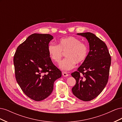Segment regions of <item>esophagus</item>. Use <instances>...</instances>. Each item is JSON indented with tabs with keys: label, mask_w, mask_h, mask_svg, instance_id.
Wrapping results in <instances>:
<instances>
[{
	"label": "esophagus",
	"mask_w": 122,
	"mask_h": 122,
	"mask_svg": "<svg viewBox=\"0 0 122 122\" xmlns=\"http://www.w3.org/2000/svg\"><path fill=\"white\" fill-rule=\"evenodd\" d=\"M62 74L64 77H67V76H69L67 72H62Z\"/></svg>",
	"instance_id": "1"
}]
</instances>
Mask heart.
<instances>
[{"mask_svg":"<svg viewBox=\"0 0 122 122\" xmlns=\"http://www.w3.org/2000/svg\"><path fill=\"white\" fill-rule=\"evenodd\" d=\"M48 52L53 61L58 63L62 56V52L66 53L67 58L64 59L59 65L60 69L64 71L73 69L76 62H83L87 56L88 48L86 44L73 36L62 38L58 41V45L50 43L48 46Z\"/></svg>","mask_w":122,"mask_h":122,"instance_id":"b5f03b06","label":"heart"}]
</instances>
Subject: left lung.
Listing matches in <instances>:
<instances>
[{
	"mask_svg": "<svg viewBox=\"0 0 122 122\" xmlns=\"http://www.w3.org/2000/svg\"><path fill=\"white\" fill-rule=\"evenodd\" d=\"M90 46L87 56L77 71L71 74L76 80L72 88L75 96L89 101L100 94L108 82L111 57L105 43L91 32L78 33Z\"/></svg>",
	"mask_w": 122,
	"mask_h": 122,
	"instance_id": "obj_1",
	"label": "left lung"
}]
</instances>
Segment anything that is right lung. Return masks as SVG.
I'll use <instances>...</instances> for the list:
<instances>
[{"mask_svg":"<svg viewBox=\"0 0 122 122\" xmlns=\"http://www.w3.org/2000/svg\"><path fill=\"white\" fill-rule=\"evenodd\" d=\"M53 39L49 34H33L17 47L14 56L17 82L23 93L36 101L48 97L54 81L61 76L48 52Z\"/></svg>","mask_w":122,"mask_h":122,"instance_id":"1","label":"right lung"}]
</instances>
